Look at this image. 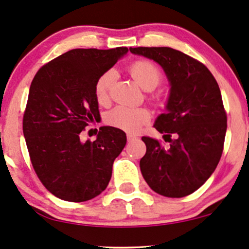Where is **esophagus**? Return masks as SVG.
Segmentation results:
<instances>
[{
  "label": "esophagus",
  "instance_id": "34e87169",
  "mask_svg": "<svg viewBox=\"0 0 249 249\" xmlns=\"http://www.w3.org/2000/svg\"><path fill=\"white\" fill-rule=\"evenodd\" d=\"M137 137L135 136V135H131V134H128L127 135V140H128V142H131V141H134V140H136Z\"/></svg>",
  "mask_w": 249,
  "mask_h": 249
}]
</instances>
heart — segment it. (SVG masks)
<instances>
[{"label": "heart", "instance_id": "heart-1", "mask_svg": "<svg viewBox=\"0 0 249 249\" xmlns=\"http://www.w3.org/2000/svg\"><path fill=\"white\" fill-rule=\"evenodd\" d=\"M129 72L133 78L144 90L151 91L158 87L161 81V71L155 63L149 60H136L129 66ZM116 78L113 70L101 73L94 84V96L100 105H106L109 101V90ZM151 120V113L144 107L130 108L119 106L107 113L105 121L107 124L127 133L135 134L141 130L144 124Z\"/></svg>", "mask_w": 249, "mask_h": 249}]
</instances>
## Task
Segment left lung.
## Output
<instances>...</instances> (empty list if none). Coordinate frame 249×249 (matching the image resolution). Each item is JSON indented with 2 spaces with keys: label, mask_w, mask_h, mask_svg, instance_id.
I'll list each match as a JSON object with an SVG mask.
<instances>
[{
  "label": "left lung",
  "mask_w": 249,
  "mask_h": 249,
  "mask_svg": "<svg viewBox=\"0 0 249 249\" xmlns=\"http://www.w3.org/2000/svg\"><path fill=\"white\" fill-rule=\"evenodd\" d=\"M129 51L157 62L171 87L166 110L153 124L165 134L170 148L143 136L146 152L140 161L141 172L153 192L183 197L209 179L222 157L228 118L219 87L203 63L182 52L170 47Z\"/></svg>",
  "instance_id": "1"
}]
</instances>
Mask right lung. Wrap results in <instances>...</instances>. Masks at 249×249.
I'll use <instances>...</instances> for the list:
<instances>
[{
	"instance_id": "1",
	"label": "right lung",
	"mask_w": 249,
	"mask_h": 249,
	"mask_svg": "<svg viewBox=\"0 0 249 249\" xmlns=\"http://www.w3.org/2000/svg\"><path fill=\"white\" fill-rule=\"evenodd\" d=\"M76 48L46 63L31 83L23 133L31 162L48 192L69 202H84L106 189L115 158L127 137L121 129L100 127L93 142L79 134L99 120L94 84L127 54Z\"/></svg>"
}]
</instances>
